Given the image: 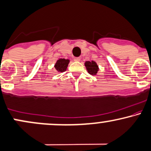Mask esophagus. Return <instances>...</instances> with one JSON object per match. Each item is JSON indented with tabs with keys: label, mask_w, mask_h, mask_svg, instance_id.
Listing matches in <instances>:
<instances>
[{
	"label": "esophagus",
	"mask_w": 151,
	"mask_h": 151,
	"mask_svg": "<svg viewBox=\"0 0 151 151\" xmlns=\"http://www.w3.org/2000/svg\"><path fill=\"white\" fill-rule=\"evenodd\" d=\"M74 60L76 61V62H79V61H80V58H79V57H74Z\"/></svg>",
	"instance_id": "34e87169"
}]
</instances>
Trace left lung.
Returning a JSON list of instances; mask_svg holds the SVG:
<instances>
[{"label": "left lung", "instance_id": "obj_1", "mask_svg": "<svg viewBox=\"0 0 151 151\" xmlns=\"http://www.w3.org/2000/svg\"><path fill=\"white\" fill-rule=\"evenodd\" d=\"M84 65L87 68L88 73L90 74L91 75H95L98 72V66L97 65V63L95 62H93V61H92V62H89H89H86Z\"/></svg>", "mask_w": 151, "mask_h": 151}]
</instances>
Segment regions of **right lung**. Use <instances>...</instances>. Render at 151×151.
<instances>
[{
    "label": "right lung",
    "instance_id": "add662e5",
    "mask_svg": "<svg viewBox=\"0 0 151 151\" xmlns=\"http://www.w3.org/2000/svg\"><path fill=\"white\" fill-rule=\"evenodd\" d=\"M69 60L65 59H60L57 61V63H56L55 67L56 70L59 72H65L66 69L68 67V64H69Z\"/></svg>",
    "mask_w": 151,
    "mask_h": 151
}]
</instances>
